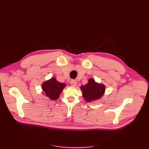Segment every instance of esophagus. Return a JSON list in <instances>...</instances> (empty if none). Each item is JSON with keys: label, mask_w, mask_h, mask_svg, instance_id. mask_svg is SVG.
<instances>
[{"label": "esophagus", "mask_w": 149, "mask_h": 149, "mask_svg": "<svg viewBox=\"0 0 149 149\" xmlns=\"http://www.w3.org/2000/svg\"><path fill=\"white\" fill-rule=\"evenodd\" d=\"M70 83L72 86H75L76 85V84H77V83H76V80H74V79H72L70 81Z\"/></svg>", "instance_id": "1"}]
</instances>
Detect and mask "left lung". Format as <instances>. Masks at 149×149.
<instances>
[{"mask_svg":"<svg viewBox=\"0 0 149 149\" xmlns=\"http://www.w3.org/2000/svg\"><path fill=\"white\" fill-rule=\"evenodd\" d=\"M85 101L90 102L100 100L105 93L104 84L98 83L93 78H89L88 83L80 87Z\"/></svg>","mask_w":149,"mask_h":149,"instance_id":"1","label":"left lung"}]
</instances>
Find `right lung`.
<instances>
[{
    "mask_svg": "<svg viewBox=\"0 0 149 149\" xmlns=\"http://www.w3.org/2000/svg\"><path fill=\"white\" fill-rule=\"evenodd\" d=\"M66 86L65 83L58 82L55 78L52 77L42 83L43 94L52 100H56L59 97L63 89Z\"/></svg>",
    "mask_w": 149,
    "mask_h": 149,
    "instance_id": "obj_1",
    "label": "right lung"
}]
</instances>
